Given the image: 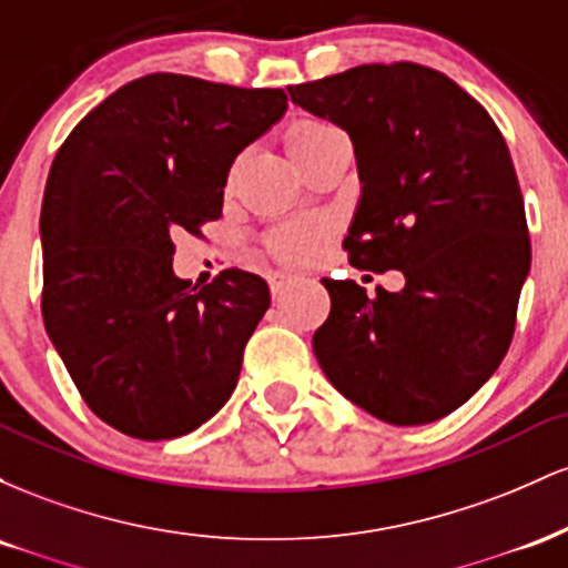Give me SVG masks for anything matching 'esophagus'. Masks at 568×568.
<instances>
[{"label": "esophagus", "mask_w": 568, "mask_h": 568, "mask_svg": "<svg viewBox=\"0 0 568 568\" xmlns=\"http://www.w3.org/2000/svg\"><path fill=\"white\" fill-rule=\"evenodd\" d=\"M296 285H302V277H296V275H277L275 280H272V293H275V296H285V293L296 288Z\"/></svg>", "instance_id": "esophagus-1"}]
</instances>
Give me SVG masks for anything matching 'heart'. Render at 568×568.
I'll list each match as a JSON object with an SVG mask.
<instances>
[{
  "label": "heart",
  "instance_id": "obj_1",
  "mask_svg": "<svg viewBox=\"0 0 568 568\" xmlns=\"http://www.w3.org/2000/svg\"><path fill=\"white\" fill-rule=\"evenodd\" d=\"M328 130H331L328 122H317V120H304V122H298V125H293L288 130V139H285V141H288L291 158L293 160L302 158L306 149H310L312 143L321 139V135L328 133ZM275 247H277L280 256L298 258V256H304L306 243H304V237L298 232H288V234H283V237L277 240Z\"/></svg>",
  "mask_w": 568,
  "mask_h": 568
}]
</instances>
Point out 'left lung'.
<instances>
[{
  "instance_id": "left-lung-1",
  "label": "left lung",
  "mask_w": 568,
  "mask_h": 568,
  "mask_svg": "<svg viewBox=\"0 0 568 568\" xmlns=\"http://www.w3.org/2000/svg\"><path fill=\"white\" fill-rule=\"evenodd\" d=\"M288 93L355 146L352 266L406 277L376 296L323 277L331 315L312 336L317 363L387 425L443 419L499 368L531 266L507 143L470 93L419 63H366Z\"/></svg>"
}]
</instances>
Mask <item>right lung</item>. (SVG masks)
<instances>
[{"mask_svg":"<svg viewBox=\"0 0 568 568\" xmlns=\"http://www.w3.org/2000/svg\"><path fill=\"white\" fill-rule=\"evenodd\" d=\"M285 109L280 88L146 74L58 149L39 216L44 328L90 410L130 438L192 433L237 387L270 288L243 270L189 288L173 234L221 216L234 158Z\"/></svg>","mask_w":568,"mask_h":568,"instance_id":"add662e5","label":"right lung"}]
</instances>
